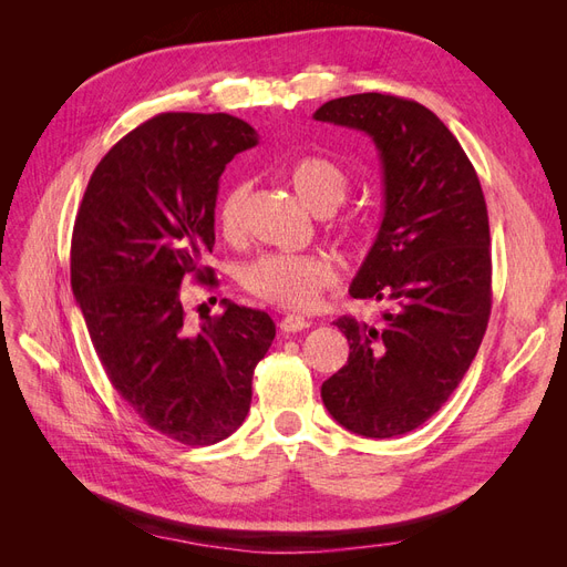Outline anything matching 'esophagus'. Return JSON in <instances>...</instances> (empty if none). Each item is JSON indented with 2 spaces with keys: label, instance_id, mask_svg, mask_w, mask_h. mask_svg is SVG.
Segmentation results:
<instances>
[{
  "label": "esophagus",
  "instance_id": "obj_1",
  "mask_svg": "<svg viewBox=\"0 0 567 567\" xmlns=\"http://www.w3.org/2000/svg\"><path fill=\"white\" fill-rule=\"evenodd\" d=\"M279 329H281V333H300V331H305V329H310V319H305V317H300V315H288V317H284L281 319V323H279Z\"/></svg>",
  "mask_w": 567,
  "mask_h": 567
}]
</instances>
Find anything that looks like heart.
Here are the masks:
<instances>
[{
  "label": "heart",
  "mask_w": 567,
  "mask_h": 567,
  "mask_svg": "<svg viewBox=\"0 0 567 567\" xmlns=\"http://www.w3.org/2000/svg\"><path fill=\"white\" fill-rule=\"evenodd\" d=\"M288 179L307 208L329 215L350 194V177L336 161L326 156H302L290 163ZM248 200V184L236 182L215 205V225L225 238L244 234V213ZM338 231L352 246H362L369 238L364 221L346 219ZM336 281L331 257L321 252H262L238 267V284L260 302L281 310H307L317 302L326 288Z\"/></svg>",
  "instance_id": "heart-1"
}]
</instances>
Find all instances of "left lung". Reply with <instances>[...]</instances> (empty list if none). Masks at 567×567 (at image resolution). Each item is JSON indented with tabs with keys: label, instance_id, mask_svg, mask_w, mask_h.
<instances>
[{
	"label": "left lung",
	"instance_id": "obj_1",
	"mask_svg": "<svg viewBox=\"0 0 567 567\" xmlns=\"http://www.w3.org/2000/svg\"><path fill=\"white\" fill-rule=\"evenodd\" d=\"M315 120L367 132L383 163L385 213L350 296L388 305L383 326L340 317L348 364L321 385L329 414L364 437L423 425L477 354L492 310L483 186L456 136L411 99L340 96Z\"/></svg>",
	"mask_w": 567,
	"mask_h": 567
}]
</instances>
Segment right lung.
I'll list each match as a JSON object with an SVG mask.
<instances>
[{
	"label": "right lung",
	"mask_w": 567,
	"mask_h": 567,
	"mask_svg": "<svg viewBox=\"0 0 567 567\" xmlns=\"http://www.w3.org/2000/svg\"><path fill=\"white\" fill-rule=\"evenodd\" d=\"M257 132L227 113H161L120 140L90 177L71 241V286L111 385L148 427L188 447L248 416L252 373L277 326L225 300L188 329L182 284L217 286L215 200L227 163Z\"/></svg>",
	"instance_id": "1"
}]
</instances>
